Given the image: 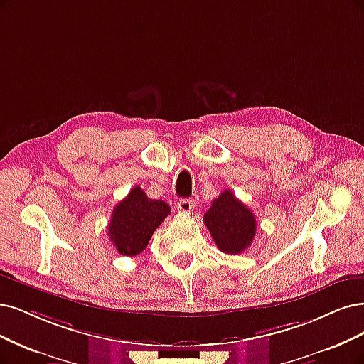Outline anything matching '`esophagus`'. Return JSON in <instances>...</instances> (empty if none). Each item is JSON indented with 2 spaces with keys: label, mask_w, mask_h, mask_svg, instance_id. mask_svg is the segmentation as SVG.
Wrapping results in <instances>:
<instances>
[{
  "label": "esophagus",
  "mask_w": 364,
  "mask_h": 364,
  "mask_svg": "<svg viewBox=\"0 0 364 364\" xmlns=\"http://www.w3.org/2000/svg\"><path fill=\"white\" fill-rule=\"evenodd\" d=\"M194 209V202L191 198H181L178 202V210L183 212V214H188Z\"/></svg>",
  "instance_id": "1"
}]
</instances>
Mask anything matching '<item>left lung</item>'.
<instances>
[{
  "instance_id": "8db88e82",
  "label": "left lung",
  "mask_w": 364,
  "mask_h": 364,
  "mask_svg": "<svg viewBox=\"0 0 364 364\" xmlns=\"http://www.w3.org/2000/svg\"><path fill=\"white\" fill-rule=\"evenodd\" d=\"M203 221L223 253L240 255L255 240L257 224L253 212L230 190H224L212 202Z\"/></svg>"
}]
</instances>
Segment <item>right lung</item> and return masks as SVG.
Here are the masks:
<instances>
[{"mask_svg":"<svg viewBox=\"0 0 364 364\" xmlns=\"http://www.w3.org/2000/svg\"><path fill=\"white\" fill-rule=\"evenodd\" d=\"M170 214V206L162 200H150L140 186L112 209L108 236L123 256L134 257L147 247L158 225Z\"/></svg>","mask_w":364,"mask_h":364,"instance_id":"obj_1","label":"right lung"}]
</instances>
